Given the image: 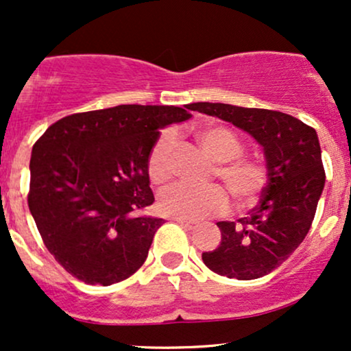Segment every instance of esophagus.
Here are the masks:
<instances>
[{"mask_svg": "<svg viewBox=\"0 0 351 351\" xmlns=\"http://www.w3.org/2000/svg\"><path fill=\"white\" fill-rule=\"evenodd\" d=\"M176 223L180 224V226L186 228V229H195L196 228V223L195 221H188V219H180V217H176Z\"/></svg>", "mask_w": 351, "mask_h": 351, "instance_id": "34e87169", "label": "esophagus"}]
</instances>
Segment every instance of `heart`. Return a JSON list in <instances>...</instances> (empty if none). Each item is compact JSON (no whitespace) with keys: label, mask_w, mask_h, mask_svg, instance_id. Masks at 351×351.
Instances as JSON below:
<instances>
[{"label":"heart","mask_w":351,"mask_h":351,"mask_svg":"<svg viewBox=\"0 0 351 351\" xmlns=\"http://www.w3.org/2000/svg\"><path fill=\"white\" fill-rule=\"evenodd\" d=\"M196 140L216 165L213 176L224 181L237 208H249L257 203L267 183V168L263 162L241 156L244 143L231 128L224 125H204L196 128ZM176 136L171 130L163 132L148 153L147 171L152 183L165 184L173 175V150ZM158 209L165 216L180 219H201L223 215L229 209V195L219 184L193 188L175 184L158 196Z\"/></svg>","instance_id":"heart-1"}]
</instances>
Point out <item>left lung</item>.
Returning a JSON list of instances; mask_svg holds the SVG:
<instances>
[{
	"label": "left lung",
	"instance_id": "left-lung-1",
	"mask_svg": "<svg viewBox=\"0 0 351 351\" xmlns=\"http://www.w3.org/2000/svg\"><path fill=\"white\" fill-rule=\"evenodd\" d=\"M189 110L217 117L247 132L264 148L267 184L249 216L219 221L221 244L203 252L219 276L252 280L267 276L299 247L312 226L325 184L317 132L295 117L265 108L196 102Z\"/></svg>",
	"mask_w": 351,
	"mask_h": 351
}]
</instances>
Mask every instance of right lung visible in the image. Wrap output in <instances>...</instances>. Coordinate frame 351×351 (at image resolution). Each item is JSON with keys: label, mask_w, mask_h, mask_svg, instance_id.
I'll list each match as a JSON object with an SVG mask.
<instances>
[{"label": "right lung", "mask_w": 351, "mask_h": 351, "mask_svg": "<svg viewBox=\"0 0 351 351\" xmlns=\"http://www.w3.org/2000/svg\"><path fill=\"white\" fill-rule=\"evenodd\" d=\"M175 106H117L52 123L31 153L27 204L47 251L90 285L142 267L163 219L136 216L155 196L148 153L167 125L191 114Z\"/></svg>", "instance_id": "obj_1"}]
</instances>
